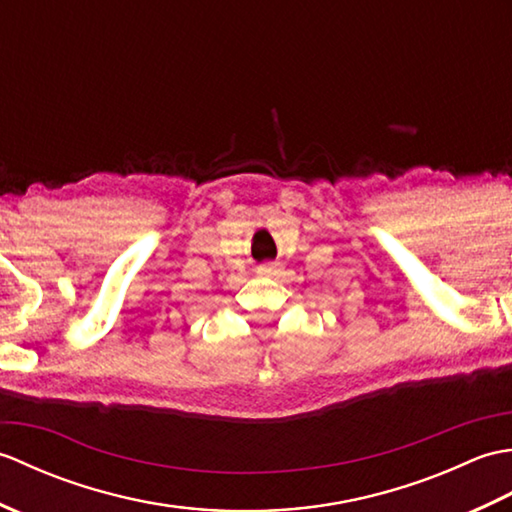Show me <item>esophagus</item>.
<instances>
[{
  "mask_svg": "<svg viewBox=\"0 0 512 512\" xmlns=\"http://www.w3.org/2000/svg\"><path fill=\"white\" fill-rule=\"evenodd\" d=\"M279 273H281V264L259 266V275H262V277H279Z\"/></svg>",
  "mask_w": 512,
  "mask_h": 512,
  "instance_id": "esophagus-1",
  "label": "esophagus"
}]
</instances>
